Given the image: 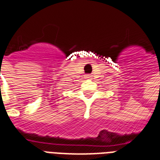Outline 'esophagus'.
<instances>
[{"instance_id": "obj_1", "label": "esophagus", "mask_w": 160, "mask_h": 160, "mask_svg": "<svg viewBox=\"0 0 160 160\" xmlns=\"http://www.w3.org/2000/svg\"><path fill=\"white\" fill-rule=\"evenodd\" d=\"M85 78H86V79H90V78H91V75H87L86 76H85Z\"/></svg>"}]
</instances>
